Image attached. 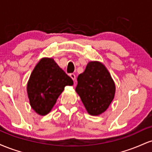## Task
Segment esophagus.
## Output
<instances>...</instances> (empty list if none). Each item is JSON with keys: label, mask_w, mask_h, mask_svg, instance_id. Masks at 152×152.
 I'll return each mask as SVG.
<instances>
[{"label": "esophagus", "mask_w": 152, "mask_h": 152, "mask_svg": "<svg viewBox=\"0 0 152 152\" xmlns=\"http://www.w3.org/2000/svg\"><path fill=\"white\" fill-rule=\"evenodd\" d=\"M69 76H70V77L72 78V79L74 80V81H75V80H76V75H75L74 74H69Z\"/></svg>", "instance_id": "esophagus-1"}]
</instances>
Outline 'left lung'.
I'll use <instances>...</instances> for the list:
<instances>
[{
  "label": "left lung",
  "instance_id": "obj_1",
  "mask_svg": "<svg viewBox=\"0 0 152 152\" xmlns=\"http://www.w3.org/2000/svg\"><path fill=\"white\" fill-rule=\"evenodd\" d=\"M76 91L88 113L98 116L108 109L114 98L116 86L109 71L99 61H90L78 75Z\"/></svg>",
  "mask_w": 152,
  "mask_h": 152
}]
</instances>
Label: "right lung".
<instances>
[{
  "label": "right lung",
  "instance_id": "add662e5",
  "mask_svg": "<svg viewBox=\"0 0 152 152\" xmlns=\"http://www.w3.org/2000/svg\"><path fill=\"white\" fill-rule=\"evenodd\" d=\"M73 84V80L53 58H41L28 81L27 93L31 108L41 116L48 114L65 86Z\"/></svg>",
  "mask_w": 152,
  "mask_h": 152
}]
</instances>
